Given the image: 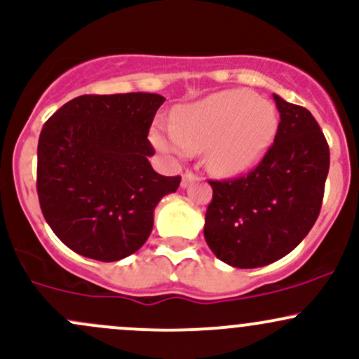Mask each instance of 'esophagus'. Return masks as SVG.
<instances>
[{
    "label": "esophagus",
    "instance_id": "esophagus-1",
    "mask_svg": "<svg viewBox=\"0 0 359 359\" xmlns=\"http://www.w3.org/2000/svg\"><path fill=\"white\" fill-rule=\"evenodd\" d=\"M194 180H196V175H194V173L187 170V172L184 173V175H182V187H187L189 184H192V182H194Z\"/></svg>",
    "mask_w": 359,
    "mask_h": 359
}]
</instances>
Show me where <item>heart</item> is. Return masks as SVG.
I'll return each instance as SVG.
<instances>
[{"label":"heart","mask_w":359,"mask_h":359,"mask_svg":"<svg viewBox=\"0 0 359 359\" xmlns=\"http://www.w3.org/2000/svg\"><path fill=\"white\" fill-rule=\"evenodd\" d=\"M278 110L252 90H226L175 109L172 124L156 122L151 141L167 155L204 149V161L219 177L254 168L278 133Z\"/></svg>","instance_id":"1"}]
</instances>
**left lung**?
<instances>
[{
  "label": "left lung",
  "mask_w": 359,
  "mask_h": 359,
  "mask_svg": "<svg viewBox=\"0 0 359 359\" xmlns=\"http://www.w3.org/2000/svg\"><path fill=\"white\" fill-rule=\"evenodd\" d=\"M279 126L261 163L233 180H210L204 238L219 261L254 269L290 254L320 212L329 147L305 107L273 95Z\"/></svg>",
  "instance_id": "8db88e82"
}]
</instances>
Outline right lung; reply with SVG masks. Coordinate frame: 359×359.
<instances>
[{
	"label": "right lung",
	"mask_w": 359,
	"mask_h": 359,
	"mask_svg": "<svg viewBox=\"0 0 359 359\" xmlns=\"http://www.w3.org/2000/svg\"><path fill=\"white\" fill-rule=\"evenodd\" d=\"M156 93L81 95L49 117L39 136L37 194L57 238L76 254L114 262L135 254L153 211L180 177L153 170L148 131Z\"/></svg>",
	"instance_id": "obj_1"
}]
</instances>
